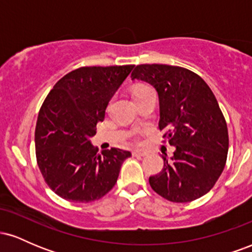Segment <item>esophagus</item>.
<instances>
[{"instance_id": "34e87169", "label": "esophagus", "mask_w": 252, "mask_h": 252, "mask_svg": "<svg viewBox=\"0 0 252 252\" xmlns=\"http://www.w3.org/2000/svg\"><path fill=\"white\" fill-rule=\"evenodd\" d=\"M148 153L144 152V150H134L132 152V156H137V158H143V156H146Z\"/></svg>"}]
</instances>
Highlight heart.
Masks as SVG:
<instances>
[{
  "mask_svg": "<svg viewBox=\"0 0 252 252\" xmlns=\"http://www.w3.org/2000/svg\"><path fill=\"white\" fill-rule=\"evenodd\" d=\"M147 89H150L149 86H146V85H141V86H138V88H136L135 89V91H134V94H140V92H142V91H144V90H147ZM135 140H137L138 138V135H137V132H135Z\"/></svg>",
  "mask_w": 252,
  "mask_h": 252,
  "instance_id": "b5f03b06",
  "label": "heart"
}]
</instances>
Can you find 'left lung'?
<instances>
[{
    "mask_svg": "<svg viewBox=\"0 0 252 252\" xmlns=\"http://www.w3.org/2000/svg\"><path fill=\"white\" fill-rule=\"evenodd\" d=\"M132 80L156 89L162 137L175 147L150 187L173 202H189L212 189L224 170L228 150L226 121L210 86L194 72L162 63L137 65ZM166 142V141H163Z\"/></svg>",
    "mask_w": 252,
    "mask_h": 252,
    "instance_id": "8db88e82",
    "label": "left lung"
}]
</instances>
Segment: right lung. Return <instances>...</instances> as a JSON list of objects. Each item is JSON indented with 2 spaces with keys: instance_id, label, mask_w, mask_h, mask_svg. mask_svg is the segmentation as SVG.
<instances>
[{
  "instance_id": "1",
  "label": "right lung",
  "mask_w": 252,
  "mask_h": 252,
  "mask_svg": "<svg viewBox=\"0 0 252 252\" xmlns=\"http://www.w3.org/2000/svg\"><path fill=\"white\" fill-rule=\"evenodd\" d=\"M135 65L83 66L58 80L43 100L35 126L36 162L56 194L74 202L100 199L116 184L126 150L98 153L89 138L109 100Z\"/></svg>"
}]
</instances>
